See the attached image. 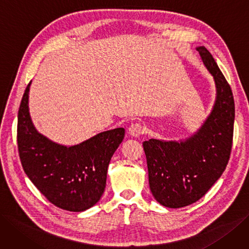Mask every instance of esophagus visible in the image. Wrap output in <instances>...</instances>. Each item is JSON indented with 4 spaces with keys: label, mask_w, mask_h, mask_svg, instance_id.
<instances>
[{
    "label": "esophagus",
    "mask_w": 249,
    "mask_h": 249,
    "mask_svg": "<svg viewBox=\"0 0 249 249\" xmlns=\"http://www.w3.org/2000/svg\"><path fill=\"white\" fill-rule=\"evenodd\" d=\"M144 131L145 127L142 123H132L128 128V133L134 137H139L140 135L143 134Z\"/></svg>",
    "instance_id": "34e87169"
}]
</instances>
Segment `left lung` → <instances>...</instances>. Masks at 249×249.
Returning <instances> with one entry per match:
<instances>
[{
    "label": "left lung",
    "instance_id": "left-lung-1",
    "mask_svg": "<svg viewBox=\"0 0 249 249\" xmlns=\"http://www.w3.org/2000/svg\"><path fill=\"white\" fill-rule=\"evenodd\" d=\"M196 50L215 85L210 114L186 139H151L142 142L151 192L157 202L168 208L185 207L203 197L225 171L231 154L235 120L231 87L204 46Z\"/></svg>",
    "mask_w": 249,
    "mask_h": 249
}]
</instances>
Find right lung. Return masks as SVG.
Segmentation results:
<instances>
[{"label":"right lung","instance_id":"add662e5","mask_svg":"<svg viewBox=\"0 0 249 249\" xmlns=\"http://www.w3.org/2000/svg\"><path fill=\"white\" fill-rule=\"evenodd\" d=\"M27 85L18 110L17 143L25 174L52 204L80 213L103 196L107 167L122 142L125 129L100 132L75 145L54 142L41 134L32 121Z\"/></svg>","mask_w":249,"mask_h":249}]
</instances>
